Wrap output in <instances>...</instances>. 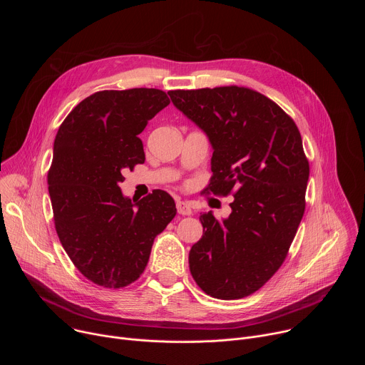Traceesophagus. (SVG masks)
<instances>
[{"mask_svg":"<svg viewBox=\"0 0 365 365\" xmlns=\"http://www.w3.org/2000/svg\"><path fill=\"white\" fill-rule=\"evenodd\" d=\"M176 210L180 215H190L192 214V207L187 202H183V200H178L176 202Z\"/></svg>","mask_w":365,"mask_h":365,"instance_id":"34e87169","label":"esophagus"}]
</instances>
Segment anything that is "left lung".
I'll use <instances>...</instances> for the list:
<instances>
[{"label": "left lung", "instance_id": "left-lung-1", "mask_svg": "<svg viewBox=\"0 0 365 365\" xmlns=\"http://www.w3.org/2000/svg\"><path fill=\"white\" fill-rule=\"evenodd\" d=\"M169 95L212 145L206 190L234 192L228 218L199 217L203 235L189 252L192 277L212 297H245L283 264L302 221L309 163L300 133L276 102L248 88Z\"/></svg>", "mask_w": 365, "mask_h": 365}]
</instances>
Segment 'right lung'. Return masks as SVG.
<instances>
[{
	"mask_svg": "<svg viewBox=\"0 0 365 365\" xmlns=\"http://www.w3.org/2000/svg\"><path fill=\"white\" fill-rule=\"evenodd\" d=\"M169 103L160 89L101 91L59 127L47 175L55 227L75 267L95 284L120 289L135 282L155 235L176 215L165 190L134 202L120 187L123 172L145 160L138 134Z\"/></svg>",
	"mask_w": 365,
	"mask_h": 365,
	"instance_id": "right-lung-1",
	"label": "right lung"
}]
</instances>
